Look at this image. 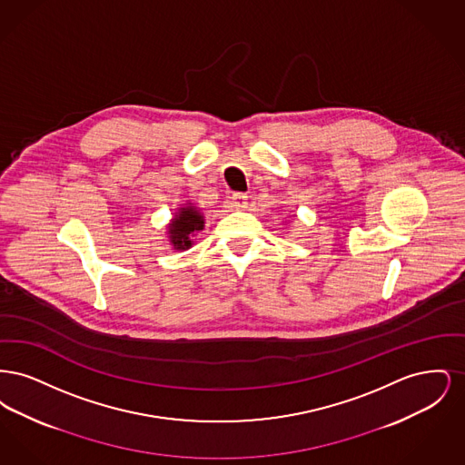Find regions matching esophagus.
<instances>
[{
    "instance_id": "1",
    "label": "esophagus",
    "mask_w": 465,
    "mask_h": 465,
    "mask_svg": "<svg viewBox=\"0 0 465 465\" xmlns=\"http://www.w3.org/2000/svg\"><path fill=\"white\" fill-rule=\"evenodd\" d=\"M232 207L245 209L247 207V195L245 193H233L232 195Z\"/></svg>"
}]
</instances>
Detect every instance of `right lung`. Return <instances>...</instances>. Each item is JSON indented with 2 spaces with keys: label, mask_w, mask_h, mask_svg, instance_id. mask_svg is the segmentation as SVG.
<instances>
[{
  "label": "right lung",
  "mask_w": 465,
  "mask_h": 465,
  "mask_svg": "<svg viewBox=\"0 0 465 465\" xmlns=\"http://www.w3.org/2000/svg\"><path fill=\"white\" fill-rule=\"evenodd\" d=\"M203 228V218L195 207H183L173 224L169 226V237L174 243V249H188L192 247V233Z\"/></svg>",
  "instance_id": "right-lung-1"
}]
</instances>
